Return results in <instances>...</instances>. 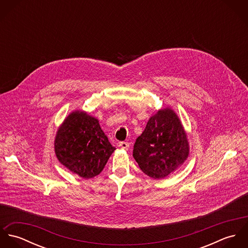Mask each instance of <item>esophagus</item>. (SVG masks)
<instances>
[{
	"label": "esophagus",
	"mask_w": 248,
	"mask_h": 248,
	"mask_svg": "<svg viewBox=\"0 0 248 248\" xmlns=\"http://www.w3.org/2000/svg\"><path fill=\"white\" fill-rule=\"evenodd\" d=\"M118 147L121 148L122 150H128L130 147V144L128 142L121 141L118 143Z\"/></svg>",
	"instance_id": "esophagus-1"
}]
</instances>
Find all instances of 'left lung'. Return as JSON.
Masks as SVG:
<instances>
[{"label":"left lung","mask_w":248,"mask_h":248,"mask_svg":"<svg viewBox=\"0 0 248 248\" xmlns=\"http://www.w3.org/2000/svg\"><path fill=\"white\" fill-rule=\"evenodd\" d=\"M188 141L177 114L170 108L152 116L134 145L133 155L142 172L163 178L187 158Z\"/></svg>","instance_id":"1"}]
</instances>
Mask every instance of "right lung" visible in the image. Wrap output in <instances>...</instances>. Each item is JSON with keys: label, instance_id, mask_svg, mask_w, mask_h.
Instances as JSON below:
<instances>
[{"label": "right lung", "instance_id": "add662e5", "mask_svg": "<svg viewBox=\"0 0 248 248\" xmlns=\"http://www.w3.org/2000/svg\"><path fill=\"white\" fill-rule=\"evenodd\" d=\"M114 150L98 120L83 111L71 113L55 139L59 161L83 178L99 175Z\"/></svg>", "mask_w": 248, "mask_h": 248}]
</instances>
